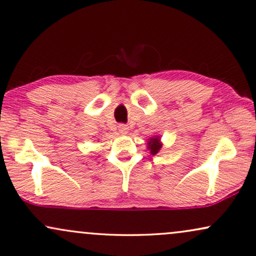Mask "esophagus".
I'll use <instances>...</instances> for the list:
<instances>
[{
    "instance_id": "esophagus-1",
    "label": "esophagus",
    "mask_w": 256,
    "mask_h": 256,
    "mask_svg": "<svg viewBox=\"0 0 256 256\" xmlns=\"http://www.w3.org/2000/svg\"><path fill=\"white\" fill-rule=\"evenodd\" d=\"M118 132L120 134H128V128L126 126V125L120 124V125H118Z\"/></svg>"
}]
</instances>
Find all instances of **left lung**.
Segmentation results:
<instances>
[{"label": "left lung", "instance_id": "obj_1", "mask_svg": "<svg viewBox=\"0 0 256 256\" xmlns=\"http://www.w3.org/2000/svg\"><path fill=\"white\" fill-rule=\"evenodd\" d=\"M146 148H148V150H150V153L152 156L158 154L162 148L161 138L159 136H154L148 138V143H146Z\"/></svg>", "mask_w": 256, "mask_h": 256}]
</instances>
